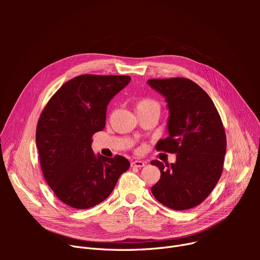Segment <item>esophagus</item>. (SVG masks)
I'll return each mask as SVG.
<instances>
[{"instance_id": "esophagus-1", "label": "esophagus", "mask_w": 260, "mask_h": 260, "mask_svg": "<svg viewBox=\"0 0 260 260\" xmlns=\"http://www.w3.org/2000/svg\"><path fill=\"white\" fill-rule=\"evenodd\" d=\"M131 167L132 168H143V167H145V163L143 161L136 160V161H133L131 163Z\"/></svg>"}]
</instances>
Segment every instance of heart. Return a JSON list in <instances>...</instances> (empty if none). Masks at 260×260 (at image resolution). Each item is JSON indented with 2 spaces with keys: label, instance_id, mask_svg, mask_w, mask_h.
Returning <instances> with one entry per match:
<instances>
[{
  "label": "heart",
  "instance_id": "obj_1",
  "mask_svg": "<svg viewBox=\"0 0 260 260\" xmlns=\"http://www.w3.org/2000/svg\"><path fill=\"white\" fill-rule=\"evenodd\" d=\"M153 107H159V106L152 99H141V100L137 101V103H136V111H137V113L144 112V111H146V109L153 108Z\"/></svg>",
  "mask_w": 260,
  "mask_h": 260
}]
</instances>
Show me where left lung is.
Listing matches in <instances>:
<instances>
[{"mask_svg": "<svg viewBox=\"0 0 260 260\" xmlns=\"http://www.w3.org/2000/svg\"><path fill=\"white\" fill-rule=\"evenodd\" d=\"M147 83L166 98L170 113L169 137L159 140L156 149L176 154L171 166L151 162L161 173L152 193L172 210L195 208L222 174L226 151L222 121L210 95L192 80L149 79Z\"/></svg>", "mask_w": 260, "mask_h": 260, "instance_id": "obj_1", "label": "left lung"}]
</instances>
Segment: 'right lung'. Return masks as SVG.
Listing matches in <instances>:
<instances>
[{
    "label": "right lung",
    "instance_id": "obj_1",
    "mask_svg": "<svg viewBox=\"0 0 260 260\" xmlns=\"http://www.w3.org/2000/svg\"><path fill=\"white\" fill-rule=\"evenodd\" d=\"M128 76L81 75L63 84L41 114L36 133L40 165L56 196L74 209L105 200L129 161L95 156L91 137L105 127L107 105Z\"/></svg>",
    "mask_w": 260,
    "mask_h": 260
}]
</instances>
